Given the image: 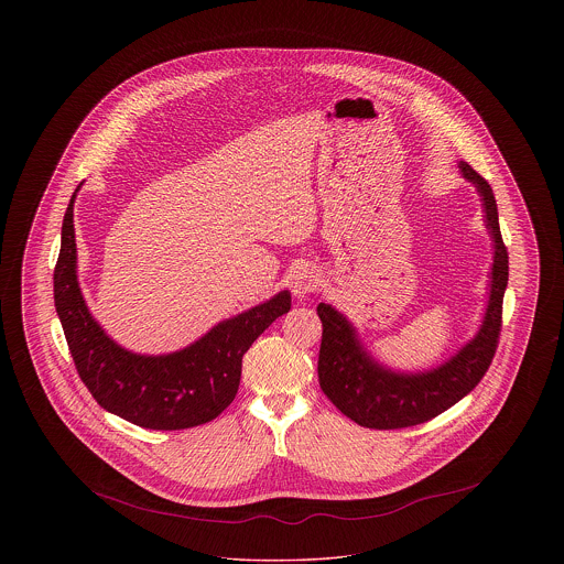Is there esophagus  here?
<instances>
[{
    "label": "esophagus",
    "mask_w": 564,
    "mask_h": 564,
    "mask_svg": "<svg viewBox=\"0 0 564 564\" xmlns=\"http://www.w3.org/2000/svg\"><path fill=\"white\" fill-rule=\"evenodd\" d=\"M319 285V276L313 269H297L295 270L294 281H292V290L297 297H306L313 294Z\"/></svg>",
    "instance_id": "esophagus-1"
}]
</instances>
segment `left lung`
<instances>
[{
    "instance_id": "obj_1",
    "label": "left lung",
    "mask_w": 564,
    "mask_h": 564,
    "mask_svg": "<svg viewBox=\"0 0 564 564\" xmlns=\"http://www.w3.org/2000/svg\"><path fill=\"white\" fill-rule=\"evenodd\" d=\"M463 177L476 184L484 203L486 226L495 239L490 272V297L478 336L448 359L444 366L423 375H398L361 349L355 329L329 304H319L322 349L319 384L345 416L368 430H402L427 423L463 400L486 375L499 345L503 323V294L508 288V247L501 237L497 200L492 188L478 171L460 162Z\"/></svg>"
}]
</instances>
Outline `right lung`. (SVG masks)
<instances>
[{
  "instance_id": "add662e5",
  "label": "right lung",
  "mask_w": 564,
  "mask_h": 564,
  "mask_svg": "<svg viewBox=\"0 0 564 564\" xmlns=\"http://www.w3.org/2000/svg\"><path fill=\"white\" fill-rule=\"evenodd\" d=\"M76 192L61 228L54 306L82 382L101 408L145 430H189L214 421L239 391L242 355L270 323L292 308V295L281 292L215 325L188 349L159 357L122 349L90 317L82 297L74 235Z\"/></svg>"
}]
</instances>
